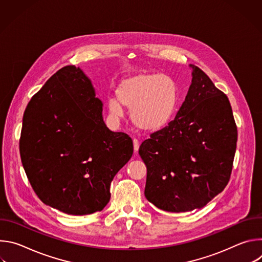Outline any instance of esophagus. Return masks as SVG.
<instances>
[{
  "label": "esophagus",
  "mask_w": 262,
  "mask_h": 262,
  "mask_svg": "<svg viewBox=\"0 0 262 262\" xmlns=\"http://www.w3.org/2000/svg\"><path fill=\"white\" fill-rule=\"evenodd\" d=\"M133 142H134V150H135V154H137L138 150H139V146H140L139 141H138L137 139H134Z\"/></svg>",
  "instance_id": "1"
}]
</instances>
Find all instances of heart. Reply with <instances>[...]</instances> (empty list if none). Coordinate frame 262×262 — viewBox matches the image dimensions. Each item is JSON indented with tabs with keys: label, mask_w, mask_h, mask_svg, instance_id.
I'll return each instance as SVG.
<instances>
[{
	"label": "heart",
	"mask_w": 262,
	"mask_h": 262,
	"mask_svg": "<svg viewBox=\"0 0 262 262\" xmlns=\"http://www.w3.org/2000/svg\"><path fill=\"white\" fill-rule=\"evenodd\" d=\"M116 98H110L107 106L115 118H122V105L130 110L133 124L141 132L155 133L163 129L172 119L177 102L176 83L163 73L141 72L123 79Z\"/></svg>",
	"instance_id": "1"
}]
</instances>
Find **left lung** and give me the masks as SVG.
Wrapping results in <instances>:
<instances>
[{"instance_id": "1", "label": "left lung", "mask_w": 262, "mask_h": 262, "mask_svg": "<svg viewBox=\"0 0 262 262\" xmlns=\"http://www.w3.org/2000/svg\"><path fill=\"white\" fill-rule=\"evenodd\" d=\"M192 84L176 117L145 140L139 155L147 168L146 199L158 208H202L227 185L237 128L226 94L190 64Z\"/></svg>"}]
</instances>
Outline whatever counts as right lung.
<instances>
[{
  "label": "right lung",
  "instance_id": "add662e5",
  "mask_svg": "<svg viewBox=\"0 0 262 262\" xmlns=\"http://www.w3.org/2000/svg\"><path fill=\"white\" fill-rule=\"evenodd\" d=\"M23 167L47 205L72 215L100 211L130 160L133 140L110 130L102 102L80 67L58 70L30 100L19 140Z\"/></svg>",
  "mask_w": 262,
  "mask_h": 262
}]
</instances>
